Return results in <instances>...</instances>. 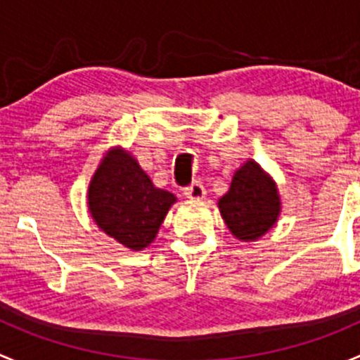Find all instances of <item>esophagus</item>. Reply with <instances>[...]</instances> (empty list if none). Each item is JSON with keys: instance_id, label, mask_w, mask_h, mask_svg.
Segmentation results:
<instances>
[{"instance_id": "obj_1", "label": "esophagus", "mask_w": 360, "mask_h": 360, "mask_svg": "<svg viewBox=\"0 0 360 360\" xmlns=\"http://www.w3.org/2000/svg\"><path fill=\"white\" fill-rule=\"evenodd\" d=\"M184 197L191 198V200H200L205 197V188L202 186V183H193L188 188H184Z\"/></svg>"}]
</instances>
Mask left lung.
Listing matches in <instances>:
<instances>
[{
    "mask_svg": "<svg viewBox=\"0 0 360 360\" xmlns=\"http://www.w3.org/2000/svg\"><path fill=\"white\" fill-rule=\"evenodd\" d=\"M218 209L236 239H260L276 225L281 212L278 184L255 160H246L233 172L229 191L218 200Z\"/></svg>",
    "mask_w": 360,
    "mask_h": 360,
    "instance_id": "obj_1",
    "label": "left lung"
}]
</instances>
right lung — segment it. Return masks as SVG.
I'll return each mask as SVG.
<instances>
[{"instance_id":"add662e5","label":"right lung","mask_w":360,"mask_h":360,"mask_svg":"<svg viewBox=\"0 0 360 360\" xmlns=\"http://www.w3.org/2000/svg\"><path fill=\"white\" fill-rule=\"evenodd\" d=\"M176 202V195L156 188L137 158L121 146L103 155L87 188V209L93 221L131 251H142L156 239Z\"/></svg>"}]
</instances>
